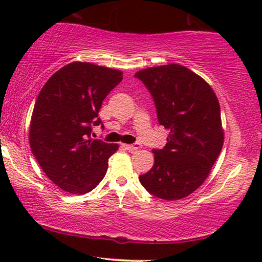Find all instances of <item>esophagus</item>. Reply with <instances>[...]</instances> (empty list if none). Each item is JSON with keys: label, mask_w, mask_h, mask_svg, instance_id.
Returning <instances> with one entry per match:
<instances>
[{"label": "esophagus", "mask_w": 262, "mask_h": 262, "mask_svg": "<svg viewBox=\"0 0 262 262\" xmlns=\"http://www.w3.org/2000/svg\"><path fill=\"white\" fill-rule=\"evenodd\" d=\"M124 148L128 150V151H135L140 148L139 143H134V144H124Z\"/></svg>", "instance_id": "obj_1"}]
</instances>
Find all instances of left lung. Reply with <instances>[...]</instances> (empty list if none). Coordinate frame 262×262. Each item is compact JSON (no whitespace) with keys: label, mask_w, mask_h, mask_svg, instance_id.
Returning <instances> with one entry per match:
<instances>
[{"label":"left lung","mask_w":262,"mask_h":262,"mask_svg":"<svg viewBox=\"0 0 262 262\" xmlns=\"http://www.w3.org/2000/svg\"><path fill=\"white\" fill-rule=\"evenodd\" d=\"M135 77L151 95L159 124L169 130L166 145L152 149L154 165L139 181L160 200H181L202 185L221 154L218 98L202 77L182 65L144 69Z\"/></svg>","instance_id":"left-lung-1"}]
</instances>
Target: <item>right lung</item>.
<instances>
[{"label": "right lung", "mask_w": 262, "mask_h": 262, "mask_svg": "<svg viewBox=\"0 0 262 262\" xmlns=\"http://www.w3.org/2000/svg\"><path fill=\"white\" fill-rule=\"evenodd\" d=\"M123 80L119 70L71 62L56 71L33 110L29 144L33 155L58 187L74 194L92 191L107 172L118 144L91 139L102 102Z\"/></svg>", "instance_id": "obj_1"}]
</instances>
